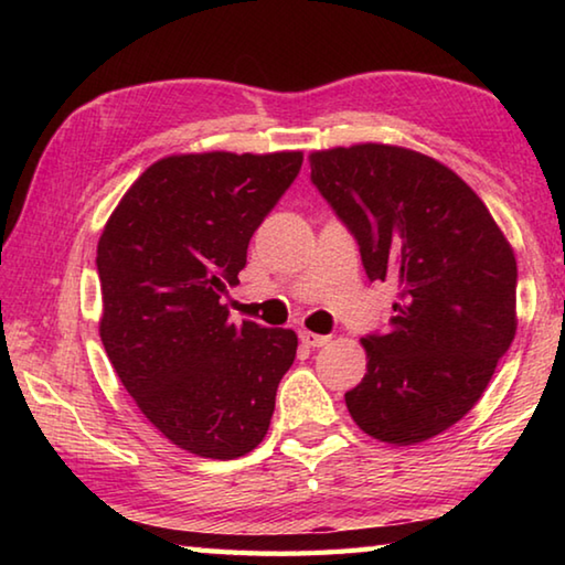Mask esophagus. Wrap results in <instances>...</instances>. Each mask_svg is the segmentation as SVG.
Wrapping results in <instances>:
<instances>
[{"instance_id": "34e87169", "label": "esophagus", "mask_w": 565, "mask_h": 565, "mask_svg": "<svg viewBox=\"0 0 565 565\" xmlns=\"http://www.w3.org/2000/svg\"><path fill=\"white\" fill-rule=\"evenodd\" d=\"M331 341V337H323V333H311V331H301V343L311 349H319V347H327Z\"/></svg>"}]
</instances>
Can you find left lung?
I'll return each instance as SVG.
<instances>
[{"instance_id":"obj_1","label":"left lung","mask_w":565,"mask_h":565,"mask_svg":"<svg viewBox=\"0 0 565 565\" xmlns=\"http://www.w3.org/2000/svg\"><path fill=\"white\" fill-rule=\"evenodd\" d=\"M309 164L369 279L398 286L386 333L361 339L349 414L376 441H428L478 404L515 337L513 248L476 191L420 151L366 141Z\"/></svg>"}]
</instances>
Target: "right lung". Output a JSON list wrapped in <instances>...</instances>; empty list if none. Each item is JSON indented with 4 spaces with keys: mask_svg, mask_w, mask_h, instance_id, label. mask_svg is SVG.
<instances>
[{
    "mask_svg": "<svg viewBox=\"0 0 565 565\" xmlns=\"http://www.w3.org/2000/svg\"><path fill=\"white\" fill-rule=\"evenodd\" d=\"M301 161V151L164 157L102 228L104 351L149 424L194 456L232 461L269 431L299 339L228 321L222 294Z\"/></svg>",
    "mask_w": 565,
    "mask_h": 565,
    "instance_id": "right-lung-1",
    "label": "right lung"
}]
</instances>
